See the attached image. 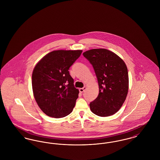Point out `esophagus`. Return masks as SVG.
<instances>
[{
	"label": "esophagus",
	"instance_id": "34e87169",
	"mask_svg": "<svg viewBox=\"0 0 160 160\" xmlns=\"http://www.w3.org/2000/svg\"><path fill=\"white\" fill-rule=\"evenodd\" d=\"M86 88H87L86 87H84L83 88H79V92H83L86 90Z\"/></svg>",
	"mask_w": 160,
	"mask_h": 160
}]
</instances>
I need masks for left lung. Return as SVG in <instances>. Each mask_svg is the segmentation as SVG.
<instances>
[{"label": "left lung", "mask_w": 160, "mask_h": 160, "mask_svg": "<svg viewBox=\"0 0 160 160\" xmlns=\"http://www.w3.org/2000/svg\"><path fill=\"white\" fill-rule=\"evenodd\" d=\"M94 70L99 92L90 107L94 114L107 117L122 107L128 92L129 78L125 62L105 49H94L83 53Z\"/></svg>", "instance_id": "1"}]
</instances>
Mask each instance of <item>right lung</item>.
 <instances>
[{"mask_svg": "<svg viewBox=\"0 0 160 160\" xmlns=\"http://www.w3.org/2000/svg\"><path fill=\"white\" fill-rule=\"evenodd\" d=\"M82 51H54L46 55L35 66L32 85L35 99L47 116L64 118L70 114L78 98L69 68Z\"/></svg>", "mask_w": 160, "mask_h": 160, "instance_id": "right-lung-1", "label": "right lung"}]
</instances>
